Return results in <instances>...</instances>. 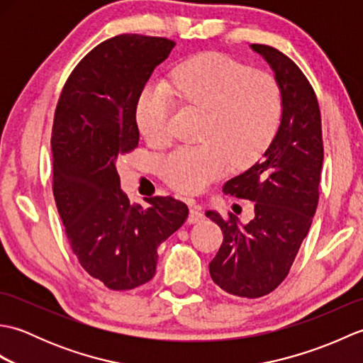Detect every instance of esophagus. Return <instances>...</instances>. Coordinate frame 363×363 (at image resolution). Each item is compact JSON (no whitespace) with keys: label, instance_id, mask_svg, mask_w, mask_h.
Masks as SVG:
<instances>
[{"label":"esophagus","instance_id":"34e87169","mask_svg":"<svg viewBox=\"0 0 363 363\" xmlns=\"http://www.w3.org/2000/svg\"><path fill=\"white\" fill-rule=\"evenodd\" d=\"M201 220H204V213L201 211V207L194 206L190 209V213H189V223H198Z\"/></svg>","mask_w":363,"mask_h":363}]
</instances>
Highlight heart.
<instances>
[{"label":"heart","instance_id":"heart-1","mask_svg":"<svg viewBox=\"0 0 363 363\" xmlns=\"http://www.w3.org/2000/svg\"><path fill=\"white\" fill-rule=\"evenodd\" d=\"M176 98L209 111L203 145H181L160 160L164 179L184 194H198L235 167L260 157L279 129L282 94L273 76L217 52L181 64L172 86L146 87L137 106V123L152 143L169 137Z\"/></svg>","mask_w":363,"mask_h":363}]
</instances>
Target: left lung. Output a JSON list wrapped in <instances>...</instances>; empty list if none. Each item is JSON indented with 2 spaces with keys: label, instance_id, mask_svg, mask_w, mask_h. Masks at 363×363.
<instances>
[{
  "label": "left lung",
  "instance_id": "1",
  "mask_svg": "<svg viewBox=\"0 0 363 363\" xmlns=\"http://www.w3.org/2000/svg\"><path fill=\"white\" fill-rule=\"evenodd\" d=\"M274 73L282 94L279 129L262 160L233 179L223 191L254 201L250 223L217 211L206 217L223 230V243L209 264L213 282L230 295L260 298L285 277L306 238L318 204L323 168L321 115L304 73L285 54L250 45Z\"/></svg>",
  "mask_w": 363,
  "mask_h": 363
}]
</instances>
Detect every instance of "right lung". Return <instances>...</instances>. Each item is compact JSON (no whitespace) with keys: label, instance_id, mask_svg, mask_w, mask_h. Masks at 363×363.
<instances>
[{"label":"right lung","instance_id":"1","mask_svg":"<svg viewBox=\"0 0 363 363\" xmlns=\"http://www.w3.org/2000/svg\"><path fill=\"white\" fill-rule=\"evenodd\" d=\"M174 42L123 34L98 45L67 79L54 113L52 191L74 256L112 290L152 279L157 248L189 217L172 196L130 204L118 159L138 145L137 103Z\"/></svg>","mask_w":363,"mask_h":363}]
</instances>
